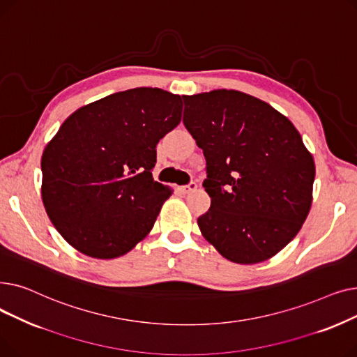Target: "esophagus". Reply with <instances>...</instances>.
Segmentation results:
<instances>
[{"label": "esophagus", "mask_w": 357, "mask_h": 357, "mask_svg": "<svg viewBox=\"0 0 357 357\" xmlns=\"http://www.w3.org/2000/svg\"><path fill=\"white\" fill-rule=\"evenodd\" d=\"M195 190H197V183L195 182H190L188 185H183V186H181V188H179V191L182 194H190V192H192Z\"/></svg>", "instance_id": "esophagus-1"}]
</instances>
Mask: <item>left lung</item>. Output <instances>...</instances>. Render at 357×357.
Listing matches in <instances>:
<instances>
[{
	"label": "left lung",
	"instance_id": "left-lung-1",
	"mask_svg": "<svg viewBox=\"0 0 357 357\" xmlns=\"http://www.w3.org/2000/svg\"><path fill=\"white\" fill-rule=\"evenodd\" d=\"M183 124L202 149L210 210L202 236L226 259L253 265L275 256L310 213L315 166L294 124L245 92L183 98Z\"/></svg>",
	"mask_w": 357,
	"mask_h": 357
}]
</instances>
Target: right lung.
Returning <instances> with one entry per match:
<instances>
[{
    "mask_svg": "<svg viewBox=\"0 0 357 357\" xmlns=\"http://www.w3.org/2000/svg\"><path fill=\"white\" fill-rule=\"evenodd\" d=\"M181 116L179 96L142 86L81 107L63 121L42 156V198L70 246L114 259L152 230L172 195L152 176L156 144Z\"/></svg>",
    "mask_w": 357,
    "mask_h": 357,
    "instance_id": "add662e5",
    "label": "right lung"
}]
</instances>
